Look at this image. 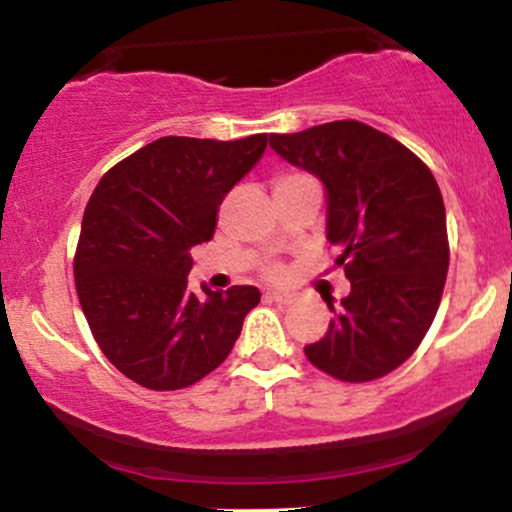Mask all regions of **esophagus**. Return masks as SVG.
Here are the masks:
<instances>
[{
    "label": "esophagus",
    "instance_id": "obj_1",
    "mask_svg": "<svg viewBox=\"0 0 512 512\" xmlns=\"http://www.w3.org/2000/svg\"><path fill=\"white\" fill-rule=\"evenodd\" d=\"M264 298H269V301H276V303H291L293 301V293L289 291H267L264 293Z\"/></svg>",
    "mask_w": 512,
    "mask_h": 512
}]
</instances>
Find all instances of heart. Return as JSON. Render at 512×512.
<instances>
[{
	"label": "heart",
	"mask_w": 512,
	"mask_h": 512,
	"mask_svg": "<svg viewBox=\"0 0 512 512\" xmlns=\"http://www.w3.org/2000/svg\"><path fill=\"white\" fill-rule=\"evenodd\" d=\"M272 274H274V276H276V274H279V269H274V272H272Z\"/></svg>",
	"instance_id": "b5f03b06"
}]
</instances>
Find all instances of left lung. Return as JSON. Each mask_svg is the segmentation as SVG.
<instances>
[{"mask_svg":"<svg viewBox=\"0 0 512 512\" xmlns=\"http://www.w3.org/2000/svg\"><path fill=\"white\" fill-rule=\"evenodd\" d=\"M269 146L322 182L334 264L351 281L305 356L344 383L383 378L414 354L443 296L450 252L438 182L407 146L356 120L272 134Z\"/></svg>","mask_w":512,"mask_h":512,"instance_id":"8db88e82","label":"left lung"}]
</instances>
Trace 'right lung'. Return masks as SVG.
Segmentation results:
<instances>
[{
    "label": "right lung",
    "instance_id": "right-lung-1",
    "mask_svg": "<svg viewBox=\"0 0 512 512\" xmlns=\"http://www.w3.org/2000/svg\"><path fill=\"white\" fill-rule=\"evenodd\" d=\"M267 134L216 142L161 137L103 175L81 221L74 279L108 361L149 390H180L219 368L260 303L255 286L187 289L190 250L211 240L233 185Z\"/></svg>",
    "mask_w": 512,
    "mask_h": 512
}]
</instances>
